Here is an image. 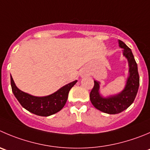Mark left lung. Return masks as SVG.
I'll return each instance as SVG.
<instances>
[{
  "instance_id": "1",
  "label": "left lung",
  "mask_w": 150,
  "mask_h": 150,
  "mask_svg": "<svg viewBox=\"0 0 150 150\" xmlns=\"http://www.w3.org/2000/svg\"><path fill=\"white\" fill-rule=\"evenodd\" d=\"M119 46L124 48V55L127 58L129 67V76L125 88L121 93L103 98L99 93V82L94 81V86L90 93V99L96 109L108 114H117L126 110L134 102L139 87V74L138 66L130 48L122 40H119Z\"/></svg>"
}]
</instances>
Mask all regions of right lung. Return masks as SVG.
<instances>
[{
  "instance_id": "add662e5",
  "label": "right lung",
  "mask_w": 150,
  "mask_h": 150,
  "mask_svg": "<svg viewBox=\"0 0 150 150\" xmlns=\"http://www.w3.org/2000/svg\"><path fill=\"white\" fill-rule=\"evenodd\" d=\"M76 82L77 80L74 81L51 95L37 97L18 89L11 76L12 92L20 104L28 111L40 116H48L61 110L66 103L70 90Z\"/></svg>"
}]
</instances>
